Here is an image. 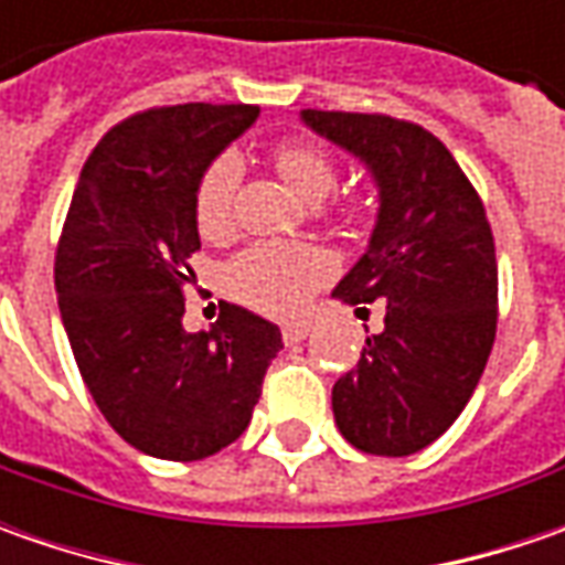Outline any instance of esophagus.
<instances>
[{
	"instance_id": "obj_1",
	"label": "esophagus",
	"mask_w": 565,
	"mask_h": 565,
	"mask_svg": "<svg viewBox=\"0 0 565 565\" xmlns=\"http://www.w3.org/2000/svg\"><path fill=\"white\" fill-rule=\"evenodd\" d=\"M308 333H311V327H308V323H286V327H282V339H286L289 345L301 342Z\"/></svg>"
}]
</instances>
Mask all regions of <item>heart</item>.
I'll use <instances>...</instances> for the list:
<instances>
[{
    "label": "heart",
    "mask_w": 565,
    "mask_h": 565,
    "mask_svg": "<svg viewBox=\"0 0 565 565\" xmlns=\"http://www.w3.org/2000/svg\"><path fill=\"white\" fill-rule=\"evenodd\" d=\"M279 175L305 198L323 201L337 188L333 153L315 141H282L273 150ZM242 185V160L226 150L206 166L194 191V223L206 238L226 235L235 223V198ZM333 260L315 245L254 242L238 250L226 267V289L260 315L295 317L311 295L330 279Z\"/></svg>",
    "instance_id": "1"
}]
</instances>
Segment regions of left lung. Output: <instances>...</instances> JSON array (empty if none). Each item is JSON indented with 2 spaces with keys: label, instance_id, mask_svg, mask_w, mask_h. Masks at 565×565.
<instances>
[{
  "label": "left lung",
  "instance_id": "1",
  "mask_svg": "<svg viewBox=\"0 0 565 565\" xmlns=\"http://www.w3.org/2000/svg\"><path fill=\"white\" fill-rule=\"evenodd\" d=\"M301 121L359 157L380 194L367 250L333 295L386 301V317L333 386L337 427L361 452L412 456L459 418L493 349L497 254L484 204L444 141L415 121L323 109H305Z\"/></svg>",
  "mask_w": 565,
  "mask_h": 565
}]
</instances>
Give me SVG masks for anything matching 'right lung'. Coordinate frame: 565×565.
Returning a JSON list of instances; mask_svg holds the SVG:
<instances>
[{
	"instance_id": "obj_1",
	"label": "right lung",
	"mask_w": 565,
	"mask_h": 565,
	"mask_svg": "<svg viewBox=\"0 0 565 565\" xmlns=\"http://www.w3.org/2000/svg\"><path fill=\"white\" fill-rule=\"evenodd\" d=\"M257 106L185 103L119 121L81 169L55 248V292L77 371L125 444L194 462L238 440L282 349L279 327L226 305L185 333L201 250L194 191Z\"/></svg>"
}]
</instances>
